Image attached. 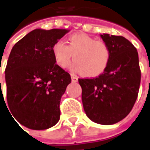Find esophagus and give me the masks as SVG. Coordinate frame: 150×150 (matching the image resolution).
I'll use <instances>...</instances> for the list:
<instances>
[{
	"mask_svg": "<svg viewBox=\"0 0 150 150\" xmlns=\"http://www.w3.org/2000/svg\"><path fill=\"white\" fill-rule=\"evenodd\" d=\"M71 80H72V82H77L78 81V78L74 75H71Z\"/></svg>",
	"mask_w": 150,
	"mask_h": 150,
	"instance_id": "obj_1",
	"label": "esophagus"
}]
</instances>
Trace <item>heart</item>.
Listing matches in <instances>:
<instances>
[{"label": "heart", "mask_w": 150, "mask_h": 150, "mask_svg": "<svg viewBox=\"0 0 150 150\" xmlns=\"http://www.w3.org/2000/svg\"><path fill=\"white\" fill-rule=\"evenodd\" d=\"M51 51L56 64L65 68L73 58V69L87 77L103 74L110 63L111 49L105 41L84 33L73 34L67 39L55 41Z\"/></svg>", "instance_id": "1"}]
</instances>
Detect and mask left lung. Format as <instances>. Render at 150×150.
I'll return each instance as SVG.
<instances>
[{
    "instance_id": "obj_1",
    "label": "left lung",
    "mask_w": 150,
    "mask_h": 150,
    "mask_svg": "<svg viewBox=\"0 0 150 150\" xmlns=\"http://www.w3.org/2000/svg\"><path fill=\"white\" fill-rule=\"evenodd\" d=\"M111 49L105 71L93 79H79L86 115L100 125H114L129 114L139 94L141 71L136 48L120 35H100Z\"/></svg>"
}]
</instances>
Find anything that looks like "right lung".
<instances>
[{
    "instance_id": "1",
    "label": "right lung",
    "mask_w": 150,
    "mask_h": 150,
    "mask_svg": "<svg viewBox=\"0 0 150 150\" xmlns=\"http://www.w3.org/2000/svg\"><path fill=\"white\" fill-rule=\"evenodd\" d=\"M68 31L35 29L16 43L9 55L5 70L9 110L29 129H46L59 121L60 99L71 78L56 65L51 48Z\"/></svg>"
}]
</instances>
